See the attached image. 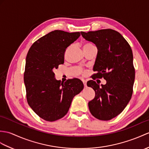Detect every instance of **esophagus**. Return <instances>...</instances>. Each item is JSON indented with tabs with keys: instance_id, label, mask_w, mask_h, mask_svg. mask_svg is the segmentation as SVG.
Segmentation results:
<instances>
[{
	"instance_id": "34e87169",
	"label": "esophagus",
	"mask_w": 149,
	"mask_h": 149,
	"mask_svg": "<svg viewBox=\"0 0 149 149\" xmlns=\"http://www.w3.org/2000/svg\"><path fill=\"white\" fill-rule=\"evenodd\" d=\"M82 82H83V84H84V87H85V88L87 87V82H86V81H85V80H83V81H82Z\"/></svg>"
}]
</instances>
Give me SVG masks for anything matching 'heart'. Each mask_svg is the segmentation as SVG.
<instances>
[{"mask_svg": "<svg viewBox=\"0 0 149 149\" xmlns=\"http://www.w3.org/2000/svg\"><path fill=\"white\" fill-rule=\"evenodd\" d=\"M91 45H93V44H84V46H91Z\"/></svg>", "mask_w": 149, "mask_h": 149, "instance_id": "1", "label": "heart"}]
</instances>
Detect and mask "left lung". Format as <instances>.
<instances>
[{
    "mask_svg": "<svg viewBox=\"0 0 149 149\" xmlns=\"http://www.w3.org/2000/svg\"><path fill=\"white\" fill-rule=\"evenodd\" d=\"M81 33L98 49L93 67L96 74L92 78L103 77L107 81L102 87L93 80L87 82L95 91L94 99L88 103L89 111L96 119L109 120L121 113L131 98L135 77L133 52L128 42L116 30L103 29Z\"/></svg>",
    "mask_w": 149,
    "mask_h": 149,
    "instance_id": "1",
    "label": "left lung"
}]
</instances>
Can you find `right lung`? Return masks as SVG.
Masks as SVG:
<instances>
[{
    "label": "right lung",
    "instance_id": "add662e5",
    "mask_svg": "<svg viewBox=\"0 0 149 149\" xmlns=\"http://www.w3.org/2000/svg\"><path fill=\"white\" fill-rule=\"evenodd\" d=\"M80 36V32L52 31L36 41L27 53L24 73L27 102L47 121H55L66 115L74 97L84 88L80 79L61 82L53 72L64 63L67 48Z\"/></svg>",
    "mask_w": 149,
    "mask_h": 149
}]
</instances>
